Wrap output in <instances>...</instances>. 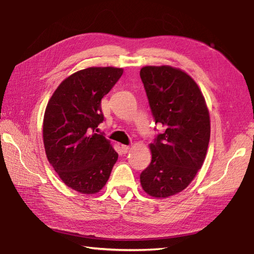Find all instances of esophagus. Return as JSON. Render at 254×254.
<instances>
[{
  "label": "esophagus",
  "mask_w": 254,
  "mask_h": 254,
  "mask_svg": "<svg viewBox=\"0 0 254 254\" xmlns=\"http://www.w3.org/2000/svg\"><path fill=\"white\" fill-rule=\"evenodd\" d=\"M121 148H122V152H123L124 154H127V153L130 152L131 146H127V145H122Z\"/></svg>",
  "instance_id": "34e87169"
}]
</instances>
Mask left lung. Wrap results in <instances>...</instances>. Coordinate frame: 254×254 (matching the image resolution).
Listing matches in <instances>:
<instances>
[{
    "instance_id": "1",
    "label": "left lung",
    "mask_w": 254,
    "mask_h": 254,
    "mask_svg": "<svg viewBox=\"0 0 254 254\" xmlns=\"http://www.w3.org/2000/svg\"><path fill=\"white\" fill-rule=\"evenodd\" d=\"M142 82L156 123L165 127L149 144L152 161L139 179L148 195L185 190L202 168L210 137L206 102L190 75L170 65L144 66Z\"/></svg>"
}]
</instances>
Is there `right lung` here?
Listing matches in <instances>:
<instances>
[{
	"instance_id": "obj_1",
	"label": "right lung",
	"mask_w": 254,
	"mask_h": 254,
	"mask_svg": "<svg viewBox=\"0 0 254 254\" xmlns=\"http://www.w3.org/2000/svg\"><path fill=\"white\" fill-rule=\"evenodd\" d=\"M120 67H87L69 75L48 102L42 134L47 158L65 185L96 194L109 179L118 154L97 134L104 121L101 99L121 77Z\"/></svg>"
}]
</instances>
